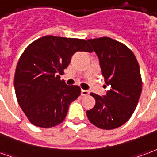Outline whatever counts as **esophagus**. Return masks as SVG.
<instances>
[{"label":"esophagus","instance_id":"esophagus-1","mask_svg":"<svg viewBox=\"0 0 157 157\" xmlns=\"http://www.w3.org/2000/svg\"><path fill=\"white\" fill-rule=\"evenodd\" d=\"M89 94V91L88 90H81V95L82 96H86Z\"/></svg>","mask_w":157,"mask_h":157}]
</instances>
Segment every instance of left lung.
I'll list each match as a JSON object with an SVG mask.
<instances>
[{
    "instance_id": "8db88e82",
    "label": "left lung",
    "mask_w": 157,
    "mask_h": 157,
    "mask_svg": "<svg viewBox=\"0 0 157 157\" xmlns=\"http://www.w3.org/2000/svg\"><path fill=\"white\" fill-rule=\"evenodd\" d=\"M99 60L106 94L91 93L95 105L87 110L89 121L103 130L121 126L131 117L142 90L139 63L132 51L110 37L88 39Z\"/></svg>"
}]
</instances>
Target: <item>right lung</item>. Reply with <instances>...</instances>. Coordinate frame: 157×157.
<instances>
[{
    "label": "right lung",
    "mask_w": 157,
    "mask_h": 157,
    "mask_svg": "<svg viewBox=\"0 0 157 157\" xmlns=\"http://www.w3.org/2000/svg\"><path fill=\"white\" fill-rule=\"evenodd\" d=\"M76 52H92L87 41L45 36L31 43L21 56L14 78L18 104L32 124L50 128L62 123L68 106L80 95L59 74Z\"/></svg>",
    "instance_id": "1"
}]
</instances>
